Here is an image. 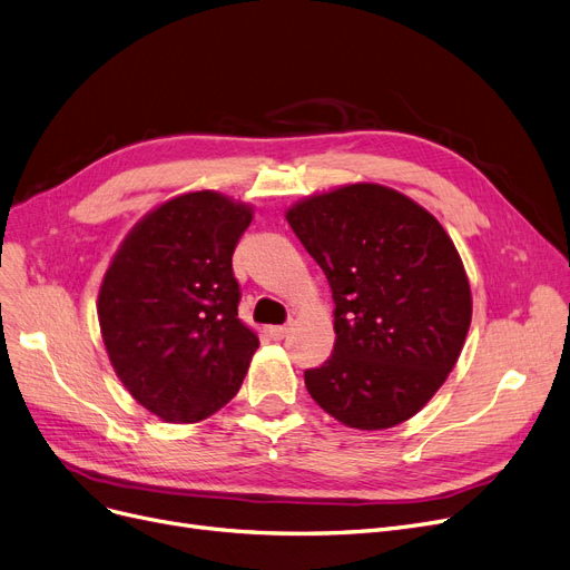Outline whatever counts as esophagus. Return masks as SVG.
I'll use <instances>...</instances> for the list:
<instances>
[{"instance_id": "34e87169", "label": "esophagus", "mask_w": 570, "mask_h": 570, "mask_svg": "<svg viewBox=\"0 0 570 570\" xmlns=\"http://www.w3.org/2000/svg\"><path fill=\"white\" fill-rule=\"evenodd\" d=\"M288 331H291L288 326H269V328H267V333H269L272 337H275V340H284V337L288 335Z\"/></svg>"}]
</instances>
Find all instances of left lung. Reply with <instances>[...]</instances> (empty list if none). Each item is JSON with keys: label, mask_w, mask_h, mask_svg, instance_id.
Here are the masks:
<instances>
[{"label": "left lung", "mask_w": 570, "mask_h": 570, "mask_svg": "<svg viewBox=\"0 0 570 570\" xmlns=\"http://www.w3.org/2000/svg\"><path fill=\"white\" fill-rule=\"evenodd\" d=\"M286 220L335 301V350L305 373L309 395L350 429L407 422L454 370L473 316L452 237L412 197L367 181L307 195Z\"/></svg>", "instance_id": "8db88e82"}]
</instances>
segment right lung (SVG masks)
<instances>
[{
    "mask_svg": "<svg viewBox=\"0 0 570 570\" xmlns=\"http://www.w3.org/2000/svg\"><path fill=\"white\" fill-rule=\"evenodd\" d=\"M252 218L224 193L177 195L137 220L105 272L97 318L114 373L163 422L195 424L230 403L258 350L233 275Z\"/></svg>",
    "mask_w": 570,
    "mask_h": 570,
    "instance_id": "right-lung-1",
    "label": "right lung"
}]
</instances>
